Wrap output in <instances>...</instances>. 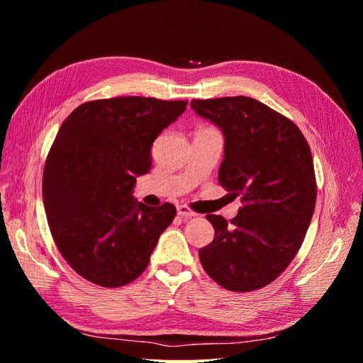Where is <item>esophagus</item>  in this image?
<instances>
[{"label":"esophagus","instance_id":"esophagus-1","mask_svg":"<svg viewBox=\"0 0 363 363\" xmlns=\"http://www.w3.org/2000/svg\"><path fill=\"white\" fill-rule=\"evenodd\" d=\"M177 213L184 218V219H191V218H195L196 213L192 211V208H189L188 206H179L177 207Z\"/></svg>","mask_w":363,"mask_h":363}]
</instances>
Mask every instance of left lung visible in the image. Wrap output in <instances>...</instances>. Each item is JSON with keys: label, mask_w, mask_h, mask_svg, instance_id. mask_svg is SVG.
<instances>
[{"label": "left lung", "mask_w": 363, "mask_h": 363, "mask_svg": "<svg viewBox=\"0 0 363 363\" xmlns=\"http://www.w3.org/2000/svg\"><path fill=\"white\" fill-rule=\"evenodd\" d=\"M191 106L223 130L218 180L242 203L230 223L206 215L215 238L200 248V262L228 291L260 289L289 267L309 228L316 201L309 144L291 119L255 98L192 100Z\"/></svg>", "instance_id": "8db88e82"}]
</instances>
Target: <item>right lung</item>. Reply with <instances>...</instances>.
Masks as SVG:
<instances>
[{"label":"right lung","mask_w":363,"mask_h":363,"mask_svg":"<svg viewBox=\"0 0 363 363\" xmlns=\"http://www.w3.org/2000/svg\"><path fill=\"white\" fill-rule=\"evenodd\" d=\"M186 104L116 96L83 103L63 121L43 169V207L60 255L87 281L119 288L147 269L177 211L131 192L151 169L152 142Z\"/></svg>","instance_id":"add662e5"}]
</instances>
